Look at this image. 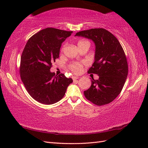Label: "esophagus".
I'll return each mask as SVG.
<instances>
[{"label": "esophagus", "mask_w": 148, "mask_h": 148, "mask_svg": "<svg viewBox=\"0 0 148 148\" xmlns=\"http://www.w3.org/2000/svg\"><path fill=\"white\" fill-rule=\"evenodd\" d=\"M79 77H78V76H73V77H72V79L75 81V80H76L77 79H79Z\"/></svg>", "instance_id": "esophagus-1"}]
</instances>
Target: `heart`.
<instances>
[{
    "label": "heart",
    "mask_w": 148,
    "mask_h": 148,
    "mask_svg": "<svg viewBox=\"0 0 148 148\" xmlns=\"http://www.w3.org/2000/svg\"><path fill=\"white\" fill-rule=\"evenodd\" d=\"M83 42H88L86 40H80L78 42L77 45H79V44L83 43ZM69 69L74 74H79L82 71L83 69V65L81 63H73L69 66Z\"/></svg>",
    "instance_id": "b5f03b06"
}]
</instances>
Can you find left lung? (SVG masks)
Here are the masks:
<instances>
[{
  "mask_svg": "<svg viewBox=\"0 0 148 148\" xmlns=\"http://www.w3.org/2000/svg\"><path fill=\"white\" fill-rule=\"evenodd\" d=\"M75 36L92 40L95 45V62L88 73L95 74L92 85L84 92L86 99L97 106L113 101L123 89L128 75V64L121 45L117 38L104 29L81 31Z\"/></svg>",
  "mask_w": 148,
  "mask_h": 148,
  "instance_id": "8db88e82",
  "label": "left lung"
}]
</instances>
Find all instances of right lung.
<instances>
[{"instance_id":"1","label":"right lung","mask_w":148,"mask_h":148,"mask_svg":"<svg viewBox=\"0 0 148 148\" xmlns=\"http://www.w3.org/2000/svg\"><path fill=\"white\" fill-rule=\"evenodd\" d=\"M72 31L46 28L28 40L21 56L20 73L29 95L44 104H53L60 100L71 78L64 74L57 76L50 71L52 63L59 57L62 43Z\"/></svg>"}]
</instances>
